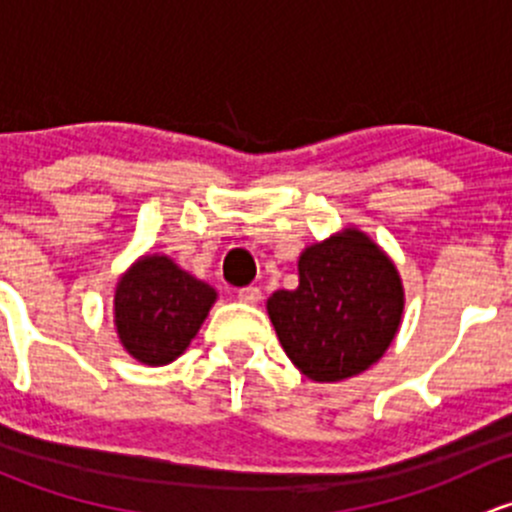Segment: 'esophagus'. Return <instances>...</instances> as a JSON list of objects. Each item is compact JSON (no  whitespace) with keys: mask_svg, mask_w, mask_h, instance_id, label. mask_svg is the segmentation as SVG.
<instances>
[{"mask_svg":"<svg viewBox=\"0 0 512 512\" xmlns=\"http://www.w3.org/2000/svg\"><path fill=\"white\" fill-rule=\"evenodd\" d=\"M237 299L245 304H257V302H262V289L260 287H242L240 292H237Z\"/></svg>","mask_w":512,"mask_h":512,"instance_id":"obj_1","label":"esophagus"}]
</instances>
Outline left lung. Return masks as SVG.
<instances>
[{
    "label": "left lung",
    "instance_id": "1",
    "mask_svg": "<svg viewBox=\"0 0 512 512\" xmlns=\"http://www.w3.org/2000/svg\"><path fill=\"white\" fill-rule=\"evenodd\" d=\"M297 289L267 299L277 339L307 379L334 384L374 366L404 319V282L394 260L347 225L302 250Z\"/></svg>",
    "mask_w": 512,
    "mask_h": 512
}]
</instances>
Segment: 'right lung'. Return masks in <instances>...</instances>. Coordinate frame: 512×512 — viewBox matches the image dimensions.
Wrapping results in <instances>:
<instances>
[{
  "label": "right lung",
  "instance_id": "1",
  "mask_svg": "<svg viewBox=\"0 0 512 512\" xmlns=\"http://www.w3.org/2000/svg\"><path fill=\"white\" fill-rule=\"evenodd\" d=\"M215 299V287L185 272L173 257L146 252L113 287L118 342L141 364H170L190 347Z\"/></svg>",
  "mask_w": 512,
  "mask_h": 512
}]
</instances>
